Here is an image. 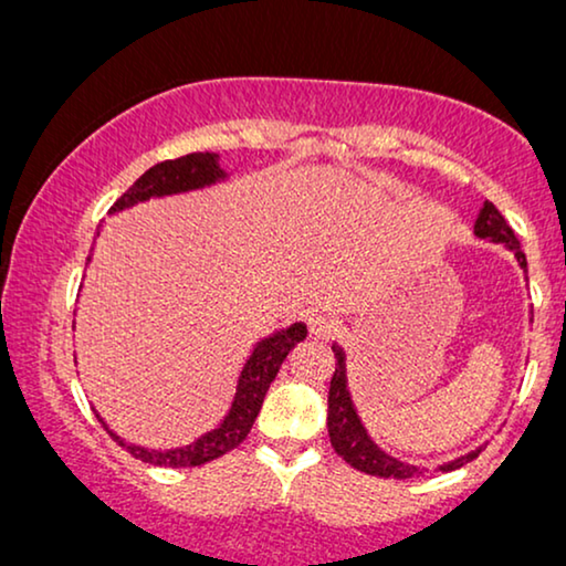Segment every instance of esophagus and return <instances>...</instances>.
<instances>
[{
    "mask_svg": "<svg viewBox=\"0 0 566 566\" xmlns=\"http://www.w3.org/2000/svg\"><path fill=\"white\" fill-rule=\"evenodd\" d=\"M305 323H307L310 337H315V340H325V337L333 333V319L325 317V315H319V312H310Z\"/></svg>",
    "mask_w": 566,
    "mask_h": 566,
    "instance_id": "obj_1",
    "label": "esophagus"
}]
</instances>
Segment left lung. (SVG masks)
Wrapping results in <instances>:
<instances>
[{
    "instance_id": "1",
    "label": "left lung",
    "mask_w": 566,
    "mask_h": 566,
    "mask_svg": "<svg viewBox=\"0 0 566 566\" xmlns=\"http://www.w3.org/2000/svg\"><path fill=\"white\" fill-rule=\"evenodd\" d=\"M475 235L478 239H491L503 243L505 249H511L516 254L518 264L524 266L526 272V254L521 249V243L516 239V233L509 226V221L501 216V210L493 206L491 200L483 202L480 208V216L475 221ZM335 353V374L331 378V394H327V434H331V444L333 450L340 454V458L348 462L350 468H356L366 475H376V478H394V480H409L421 475V470L403 465V462L389 458V454L378 450V447L368 440L364 424L353 409L350 394L345 389V356L343 350L333 345ZM480 452V450H478ZM478 452H470L468 458H460L450 462V465H442V470H454L460 465H465L468 460H475Z\"/></svg>"
}]
</instances>
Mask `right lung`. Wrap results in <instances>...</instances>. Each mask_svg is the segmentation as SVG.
<instances>
[{
	"instance_id": "obj_1",
	"label": "right lung",
	"mask_w": 566,
	"mask_h": 566,
	"mask_svg": "<svg viewBox=\"0 0 566 566\" xmlns=\"http://www.w3.org/2000/svg\"><path fill=\"white\" fill-rule=\"evenodd\" d=\"M218 177H223V170H218L216 165V155H202V151H192V155L177 157V159H165L139 177L137 182L132 185L124 196L114 202L108 213H116V210H124L134 206V202L149 200L155 196H172V192H185V190H196L202 188V185L216 182ZM101 231V226L96 233ZM307 327L297 323L286 331L276 333L266 340H261L254 353H251L249 364L243 366L241 378H239V391H235L233 407L229 411V417L223 419V424L208 432L206 437H200L198 442H192L188 447H180V450H167V452H157V450H145V447H134L119 440L114 432H108V427L104 429L114 437V442H119L132 458H137L142 462H149V465H159V468H198L206 465L210 460H218L221 454L231 452L233 447H239L243 440H247L249 429L254 427V419L261 409V401L269 391V384L274 381L276 374H280V366L284 364V358L290 356V350L297 345L300 340H305Z\"/></svg>"
}]
</instances>
